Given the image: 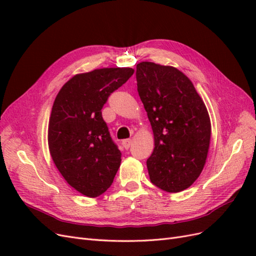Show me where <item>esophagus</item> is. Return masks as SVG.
<instances>
[{"label":"esophagus","instance_id":"34e87169","mask_svg":"<svg viewBox=\"0 0 256 256\" xmlns=\"http://www.w3.org/2000/svg\"><path fill=\"white\" fill-rule=\"evenodd\" d=\"M131 144H132V140H130V138H126V140H122V145L125 150H128L131 146Z\"/></svg>","mask_w":256,"mask_h":256}]
</instances>
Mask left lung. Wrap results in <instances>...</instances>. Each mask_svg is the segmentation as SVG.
<instances>
[{"mask_svg":"<svg viewBox=\"0 0 256 256\" xmlns=\"http://www.w3.org/2000/svg\"><path fill=\"white\" fill-rule=\"evenodd\" d=\"M136 76L154 140L146 161L150 182L166 192H180L205 166L212 136L206 106L188 76L175 67L142 62Z\"/></svg>","mask_w":256,"mask_h":256,"instance_id":"left-lung-1","label":"left lung"}]
</instances>
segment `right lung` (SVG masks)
<instances>
[{"label": "right lung", "instance_id": "obj_1", "mask_svg": "<svg viewBox=\"0 0 256 256\" xmlns=\"http://www.w3.org/2000/svg\"><path fill=\"white\" fill-rule=\"evenodd\" d=\"M134 72L132 68L118 67L76 74L54 100L48 127L50 154L65 180L83 196L102 194L120 166L122 154L102 109Z\"/></svg>", "mask_w": 256, "mask_h": 256}]
</instances>
